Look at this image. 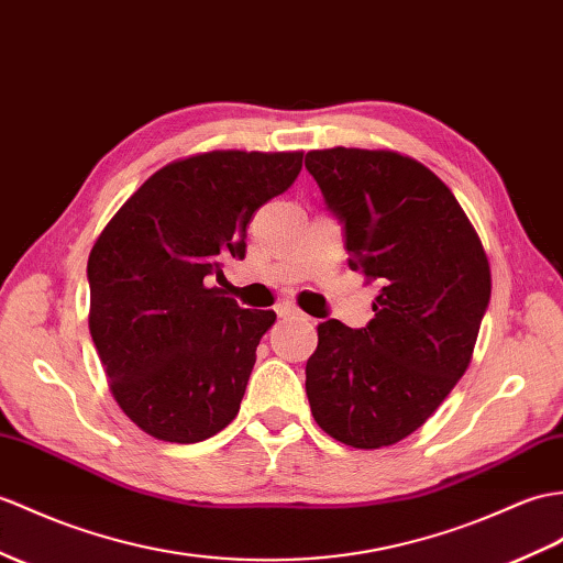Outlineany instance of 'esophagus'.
Returning <instances> with one entry per match:
<instances>
[{
    "instance_id": "34e87169",
    "label": "esophagus",
    "mask_w": 563,
    "mask_h": 563,
    "mask_svg": "<svg viewBox=\"0 0 563 563\" xmlns=\"http://www.w3.org/2000/svg\"><path fill=\"white\" fill-rule=\"evenodd\" d=\"M276 313L280 319H299V321H309V317L305 311H299L292 302H283L276 307Z\"/></svg>"
}]
</instances>
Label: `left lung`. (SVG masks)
I'll return each mask as SVG.
<instances>
[{"mask_svg":"<svg viewBox=\"0 0 563 563\" xmlns=\"http://www.w3.org/2000/svg\"><path fill=\"white\" fill-rule=\"evenodd\" d=\"M343 225L347 264L376 280L374 319L319 323L307 362L317 424L352 449L420 429L465 374L489 307V261L451 189L394 151L325 148L305 161Z\"/></svg>","mask_w":563,"mask_h":563,"instance_id":"1","label":"left lung"}]
</instances>
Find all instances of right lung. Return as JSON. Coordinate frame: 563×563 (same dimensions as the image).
Wrapping results in <instances>:
<instances>
[{
	"mask_svg": "<svg viewBox=\"0 0 563 563\" xmlns=\"http://www.w3.org/2000/svg\"><path fill=\"white\" fill-rule=\"evenodd\" d=\"M302 153L211 151L169 163L134 191L88 256L90 335L129 420L196 443L240 412L256 345L276 313L242 309L222 258H244L246 225L287 191Z\"/></svg>",
	"mask_w": 563,
	"mask_h": 563,
	"instance_id": "obj_1",
	"label": "right lung"
}]
</instances>
